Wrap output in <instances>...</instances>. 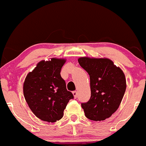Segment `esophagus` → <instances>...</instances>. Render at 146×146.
<instances>
[{"label":"esophagus","instance_id":"obj_1","mask_svg":"<svg viewBox=\"0 0 146 146\" xmlns=\"http://www.w3.org/2000/svg\"><path fill=\"white\" fill-rule=\"evenodd\" d=\"M72 94H73V95H74V97L75 99H76V98L77 97V92H76V91H74V92H72Z\"/></svg>","mask_w":146,"mask_h":146}]
</instances>
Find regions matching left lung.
Masks as SVG:
<instances>
[{"label": "left lung", "instance_id": "obj_1", "mask_svg": "<svg viewBox=\"0 0 146 146\" xmlns=\"http://www.w3.org/2000/svg\"><path fill=\"white\" fill-rule=\"evenodd\" d=\"M78 62L90 77L91 97L81 104L85 116L96 121L105 120L121 102L126 89L125 75L109 59L80 57Z\"/></svg>", "mask_w": 146, "mask_h": 146}]
</instances>
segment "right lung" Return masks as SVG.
Listing matches in <instances>:
<instances>
[{
	"mask_svg": "<svg viewBox=\"0 0 146 146\" xmlns=\"http://www.w3.org/2000/svg\"><path fill=\"white\" fill-rule=\"evenodd\" d=\"M65 62L57 58L40 62L25 79V99L33 113L44 121L60 120L69 101L74 99L60 75Z\"/></svg>",
	"mask_w": 146,
	"mask_h": 146,
	"instance_id": "1",
	"label": "right lung"
}]
</instances>
